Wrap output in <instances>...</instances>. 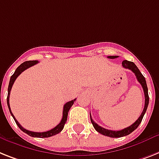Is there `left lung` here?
Wrapping results in <instances>:
<instances>
[{
  "label": "left lung",
  "mask_w": 159,
  "mask_h": 159,
  "mask_svg": "<svg viewBox=\"0 0 159 159\" xmlns=\"http://www.w3.org/2000/svg\"><path fill=\"white\" fill-rule=\"evenodd\" d=\"M108 58L114 59L118 57V56H108ZM122 66L123 67L125 68V69H129V70H132L133 73L136 75V79L138 82L141 84L143 88V90H144V93H145V106H144V109H143V111L141 113V115H140V117L138 118V119L135 122L134 124H132V125L128 127V128H124L123 130H120V131H112V130H108L106 129V128H102L101 126H99L98 124H97L93 120V119L91 118V115H90V119H91V122L93 125L94 128L96 129L97 132H98L101 134L104 135L106 136H110V137H122V136H125L129 135L130 133H132L135 129L137 128L140 124L142 121V119L145 115V112H146V110H147L148 105H149V94H148V88L147 84H146V81H145V79L144 77L142 74L141 73L140 70L138 69V67L135 65L134 62L132 61H127V60H124L122 62Z\"/></svg>",
  "instance_id": "1"
}]
</instances>
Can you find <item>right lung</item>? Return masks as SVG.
Returning a JSON list of instances; mask_svg holds the SVG:
<instances>
[{"mask_svg":"<svg viewBox=\"0 0 159 159\" xmlns=\"http://www.w3.org/2000/svg\"><path fill=\"white\" fill-rule=\"evenodd\" d=\"M39 61H24L23 63L21 64L16 69V70L14 71V73L13 74L11 77H10V84H9V87H8V96H7V105L8 107H9V110H10V112L11 114V115L14 118V121L16 123V124L18 125V127L20 128L23 132L25 133H27V135H29L31 136H33V137H40V138H45V137H50L52 136H54V135L57 134L60 132H61V130L63 129L64 125L66 123V120H67V115H68V112L70 111V107L73 106L74 104V102L75 101V99L74 100L70 101V102H68L67 103H66L63 106V112H62V119H61V122L59 123V124H57L55 128H53V129L49 130V131H47V132H31V131H28V130L25 129L24 128H23L22 126L20 125V124L17 121V119H15V117L13 115V113L11 112V110H10V91H11L12 86L14 84V81L17 79V77L19 75L22 73L23 71H24L27 68L31 67L32 66L35 65L36 63H38Z\"/></svg>","mask_w":159,"mask_h":159,"instance_id":"add662e5","label":"right lung"}]
</instances>
